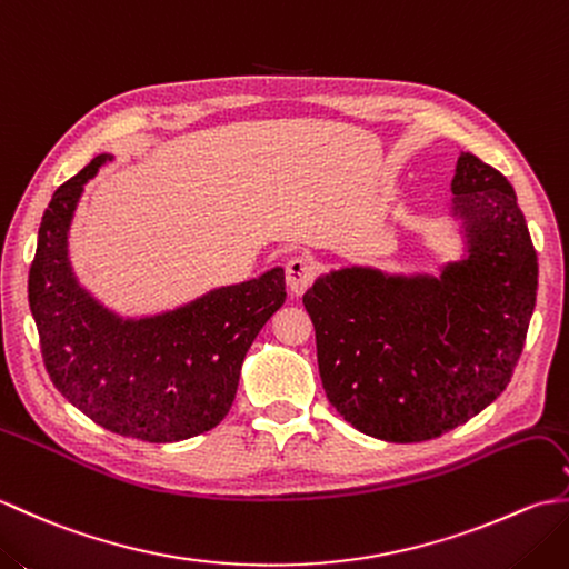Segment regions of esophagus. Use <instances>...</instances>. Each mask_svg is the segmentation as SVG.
Segmentation results:
<instances>
[{"instance_id": "obj_1", "label": "esophagus", "mask_w": 569, "mask_h": 569, "mask_svg": "<svg viewBox=\"0 0 569 569\" xmlns=\"http://www.w3.org/2000/svg\"><path fill=\"white\" fill-rule=\"evenodd\" d=\"M318 273V266L308 257H293L286 263V283L291 288L293 296H300L312 283Z\"/></svg>"}]
</instances>
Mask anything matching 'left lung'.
Listing matches in <instances>:
<instances>
[{
  "instance_id": "8db88e82",
  "label": "left lung",
  "mask_w": 569,
  "mask_h": 569,
  "mask_svg": "<svg viewBox=\"0 0 569 569\" xmlns=\"http://www.w3.org/2000/svg\"><path fill=\"white\" fill-rule=\"evenodd\" d=\"M452 196L467 247L440 276L347 266L303 296L328 401L386 442L440 438L501 396L536 308L538 257L513 186L459 153Z\"/></svg>"
}]
</instances>
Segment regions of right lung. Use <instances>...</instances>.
Here are the masks:
<instances>
[{
  "label": "right lung",
  "mask_w": 569,
  "mask_h": 569,
  "mask_svg": "<svg viewBox=\"0 0 569 569\" xmlns=\"http://www.w3.org/2000/svg\"><path fill=\"white\" fill-rule=\"evenodd\" d=\"M100 153L60 186L39 227L29 306L48 377L98 426L124 438L178 442L229 413L241 361L286 300L283 269L222 286L151 318H119L78 283L68 229Z\"/></svg>",
  "instance_id": "add662e5"
}]
</instances>
